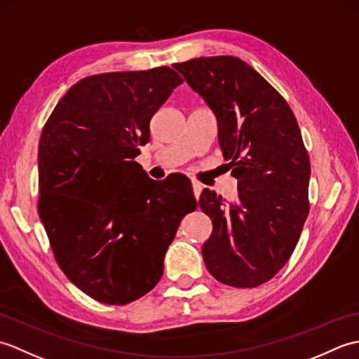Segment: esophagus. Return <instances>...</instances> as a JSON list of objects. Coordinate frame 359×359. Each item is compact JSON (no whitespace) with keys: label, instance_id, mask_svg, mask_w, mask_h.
Returning <instances> with one entry per match:
<instances>
[{"label":"esophagus","instance_id":"34e87169","mask_svg":"<svg viewBox=\"0 0 359 359\" xmlns=\"http://www.w3.org/2000/svg\"><path fill=\"white\" fill-rule=\"evenodd\" d=\"M202 189H203V185L201 184V182H193V193H194V196H196V199H199L201 197V193H202Z\"/></svg>","mask_w":359,"mask_h":359}]
</instances>
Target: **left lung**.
I'll return each instance as SVG.
<instances>
[{"label":"left lung","instance_id":"8db88e82","mask_svg":"<svg viewBox=\"0 0 359 359\" xmlns=\"http://www.w3.org/2000/svg\"><path fill=\"white\" fill-rule=\"evenodd\" d=\"M215 112L219 144L238 179V199L205 188L199 205L212 222L202 255L222 284L251 288L292 256L310 211V158L285 98L238 57L172 65Z\"/></svg>","mask_w":359,"mask_h":359}]
</instances>
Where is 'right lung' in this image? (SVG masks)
I'll return each mask as SVG.
<instances>
[{
	"mask_svg": "<svg viewBox=\"0 0 359 359\" xmlns=\"http://www.w3.org/2000/svg\"><path fill=\"white\" fill-rule=\"evenodd\" d=\"M184 83L171 67L90 75L46 121L38 147V215L60 269L93 299L125 306L156 287L191 182L149 179L135 162L149 121Z\"/></svg>",
	"mask_w": 359,
	"mask_h": 359,
	"instance_id": "right-lung-1",
	"label": "right lung"
}]
</instances>
